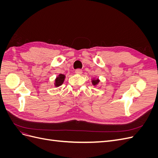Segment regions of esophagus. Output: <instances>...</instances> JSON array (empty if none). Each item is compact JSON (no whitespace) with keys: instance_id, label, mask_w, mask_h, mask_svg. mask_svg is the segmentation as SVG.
I'll use <instances>...</instances> for the list:
<instances>
[{"instance_id":"esophagus-1","label":"esophagus","mask_w":158,"mask_h":158,"mask_svg":"<svg viewBox=\"0 0 158 158\" xmlns=\"http://www.w3.org/2000/svg\"><path fill=\"white\" fill-rule=\"evenodd\" d=\"M75 73H76V74H81L82 73V70H81V69H76V70H75Z\"/></svg>"}]
</instances>
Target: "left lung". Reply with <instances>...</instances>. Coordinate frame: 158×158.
<instances>
[{
	"label": "left lung",
	"mask_w": 158,
	"mask_h": 158,
	"mask_svg": "<svg viewBox=\"0 0 158 158\" xmlns=\"http://www.w3.org/2000/svg\"><path fill=\"white\" fill-rule=\"evenodd\" d=\"M99 82V80L98 79L95 80H92V84L95 85H97L98 83Z\"/></svg>",
	"instance_id": "1"
}]
</instances>
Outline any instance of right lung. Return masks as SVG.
Returning <instances> with one entry per match:
<instances>
[{
    "label": "right lung",
    "instance_id": "obj_1",
    "mask_svg": "<svg viewBox=\"0 0 158 158\" xmlns=\"http://www.w3.org/2000/svg\"><path fill=\"white\" fill-rule=\"evenodd\" d=\"M65 78V76L64 74H59L58 77H56V80H55V85L56 87L59 86L62 84L64 82V80Z\"/></svg>",
    "mask_w": 158,
    "mask_h": 158
}]
</instances>
